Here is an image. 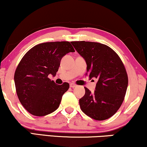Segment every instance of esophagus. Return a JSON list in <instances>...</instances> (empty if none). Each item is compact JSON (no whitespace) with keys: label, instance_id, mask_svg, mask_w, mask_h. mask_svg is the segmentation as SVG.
<instances>
[{"label":"esophagus","instance_id":"esophagus-1","mask_svg":"<svg viewBox=\"0 0 147 147\" xmlns=\"http://www.w3.org/2000/svg\"><path fill=\"white\" fill-rule=\"evenodd\" d=\"M70 86L71 88H75V87H76L77 86V85L76 84H74V83H71L70 84Z\"/></svg>","mask_w":147,"mask_h":147}]
</instances>
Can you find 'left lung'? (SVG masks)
Masks as SVG:
<instances>
[{"label": "left lung", "mask_w": 147, "mask_h": 147, "mask_svg": "<svg viewBox=\"0 0 147 147\" xmlns=\"http://www.w3.org/2000/svg\"><path fill=\"white\" fill-rule=\"evenodd\" d=\"M71 43L86 61V75L97 80L93 93L84 87L85 95L79 100L81 110L95 120L109 119L120 108L125 96L128 77L123 63L105 44L84 41Z\"/></svg>", "instance_id": "8db88e82"}]
</instances>
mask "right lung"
<instances>
[{
  "instance_id": "add662e5",
  "label": "right lung",
  "mask_w": 147,
  "mask_h": 147,
  "mask_svg": "<svg viewBox=\"0 0 147 147\" xmlns=\"http://www.w3.org/2000/svg\"><path fill=\"white\" fill-rule=\"evenodd\" d=\"M74 52L69 41L46 42L32 47L21 59L14 74L16 93L22 105L31 115L43 117L59 108L69 84H56L48 76H54L61 59Z\"/></svg>"
}]
</instances>
